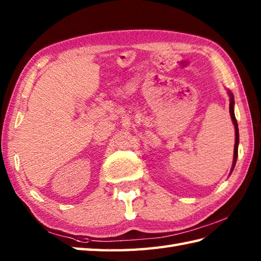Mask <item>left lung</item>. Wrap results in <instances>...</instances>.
<instances>
[{
  "mask_svg": "<svg viewBox=\"0 0 261 261\" xmlns=\"http://www.w3.org/2000/svg\"><path fill=\"white\" fill-rule=\"evenodd\" d=\"M229 95H230V115H231V119L232 122H233L234 124V130H236V142H234V153H233V164H232V168H231V173L232 170H233L236 163H237V158H238V146H239V129H238V122L236 119V115H234V97H233V94H232L230 91L228 92Z\"/></svg>",
  "mask_w": 261,
  "mask_h": 261,
  "instance_id": "obj_1",
  "label": "left lung"
}]
</instances>
